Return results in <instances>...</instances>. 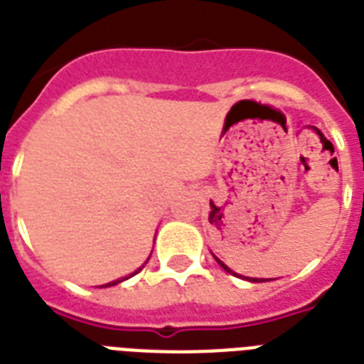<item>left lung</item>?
Listing matches in <instances>:
<instances>
[{"label": "left lung", "instance_id": "left-lung-1", "mask_svg": "<svg viewBox=\"0 0 364 364\" xmlns=\"http://www.w3.org/2000/svg\"><path fill=\"white\" fill-rule=\"evenodd\" d=\"M211 254H213V252H211ZM213 258L217 259V264H218V265H220V267H223V269H224V271H226V273H230V274H235V277H239V279H245L243 274H237V273H233L232 269H230V267H228V265L224 264V262H220V259H218V258H217V256H215V254H213ZM247 280H250V282H267V280H271V279H250V277H247ZM273 280H274V279H273Z\"/></svg>", "mask_w": 364, "mask_h": 364}]
</instances>
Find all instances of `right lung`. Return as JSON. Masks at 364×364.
<instances>
[{"instance_id":"right-lung-1","label":"right lung","mask_w":364,"mask_h":364,"mask_svg":"<svg viewBox=\"0 0 364 364\" xmlns=\"http://www.w3.org/2000/svg\"><path fill=\"white\" fill-rule=\"evenodd\" d=\"M147 259H149V258H147ZM147 259H146V264H147ZM141 269H144V265H141V267H138V269H136L134 273H131V274H129V277H123V279H117V280H114V282H108V284H105V286H99V288H108V286H115V284H119V282H123V280H127V279H131V277H134L136 273H140Z\"/></svg>"}]
</instances>
